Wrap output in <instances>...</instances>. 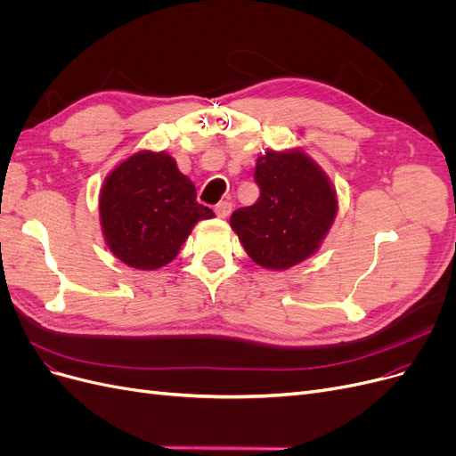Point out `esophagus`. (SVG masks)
I'll use <instances>...</instances> for the list:
<instances>
[{
	"mask_svg": "<svg viewBox=\"0 0 456 456\" xmlns=\"http://www.w3.org/2000/svg\"><path fill=\"white\" fill-rule=\"evenodd\" d=\"M231 210H232V205L229 200H224V202H219V205H216V214L222 219H225L231 214Z\"/></svg>",
	"mask_w": 456,
	"mask_h": 456,
	"instance_id": "1",
	"label": "esophagus"
}]
</instances>
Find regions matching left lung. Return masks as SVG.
Here are the masks:
<instances>
[{
	"instance_id": "8db88e82",
	"label": "left lung",
	"mask_w": 456,
	"mask_h": 456,
	"mask_svg": "<svg viewBox=\"0 0 456 456\" xmlns=\"http://www.w3.org/2000/svg\"><path fill=\"white\" fill-rule=\"evenodd\" d=\"M256 182L259 199L232 212L231 229L256 265L289 271L322 248L338 214V195L302 148L266 150L256 161Z\"/></svg>"
}]
</instances>
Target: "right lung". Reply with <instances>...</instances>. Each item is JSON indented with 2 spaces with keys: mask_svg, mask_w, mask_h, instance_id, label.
I'll use <instances>...</instances> for the list:
<instances>
[{
  "mask_svg": "<svg viewBox=\"0 0 456 456\" xmlns=\"http://www.w3.org/2000/svg\"><path fill=\"white\" fill-rule=\"evenodd\" d=\"M193 182L167 151L139 150L118 163L99 191V224L116 259L137 271L171 263L200 219Z\"/></svg>",
  "mask_w": 456,
  "mask_h": 456,
  "instance_id": "obj_1",
  "label": "right lung"
}]
</instances>
